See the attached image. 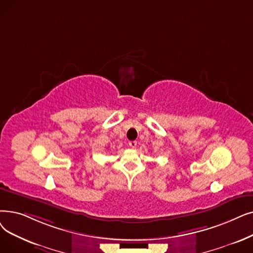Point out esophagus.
<instances>
[{
  "instance_id": "obj_1",
  "label": "esophagus",
  "mask_w": 253,
  "mask_h": 253,
  "mask_svg": "<svg viewBox=\"0 0 253 253\" xmlns=\"http://www.w3.org/2000/svg\"><path fill=\"white\" fill-rule=\"evenodd\" d=\"M128 145H129V147H130V148L134 149V148L136 147V145H137V142H136L135 140H131V141H129V142H128Z\"/></svg>"
}]
</instances>
